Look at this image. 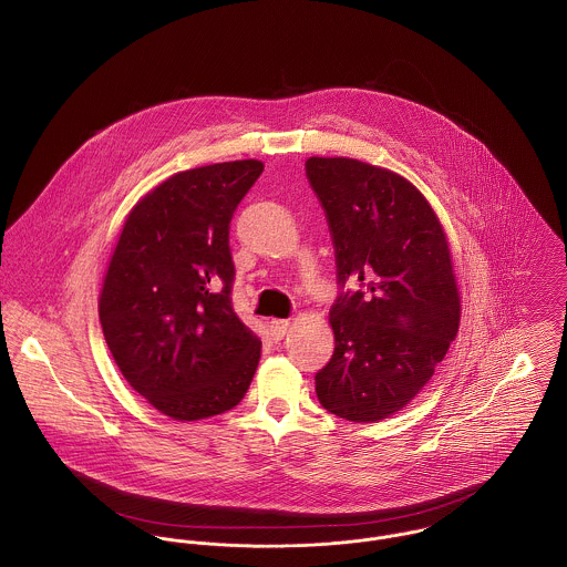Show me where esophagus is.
Returning <instances> with one entry per match:
<instances>
[{
	"mask_svg": "<svg viewBox=\"0 0 567 567\" xmlns=\"http://www.w3.org/2000/svg\"><path fill=\"white\" fill-rule=\"evenodd\" d=\"M288 329H290V323L284 321V319H272V321L268 323V331H270V338H272V340H281V338L288 333Z\"/></svg>",
	"mask_w": 567,
	"mask_h": 567,
	"instance_id": "34e87169",
	"label": "esophagus"
}]
</instances>
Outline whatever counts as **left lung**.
<instances>
[{
  "instance_id": "left-lung-1",
  "label": "left lung",
  "mask_w": 567,
  "mask_h": 567,
  "mask_svg": "<svg viewBox=\"0 0 567 567\" xmlns=\"http://www.w3.org/2000/svg\"><path fill=\"white\" fill-rule=\"evenodd\" d=\"M340 292L333 355L317 373L324 410L355 423L402 410L456 338L461 299L443 227L404 176L344 157H310ZM353 280L355 289L346 284Z\"/></svg>"
}]
</instances>
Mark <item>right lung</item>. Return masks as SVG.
<instances>
[{"mask_svg": "<svg viewBox=\"0 0 567 567\" xmlns=\"http://www.w3.org/2000/svg\"><path fill=\"white\" fill-rule=\"evenodd\" d=\"M264 163L178 172L128 214L100 295L104 340L126 382L176 421L243 402L261 340L231 306V218Z\"/></svg>", "mask_w": 567, "mask_h": 567, "instance_id": "add662e5", "label": "right lung"}]
</instances>
